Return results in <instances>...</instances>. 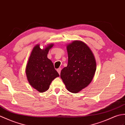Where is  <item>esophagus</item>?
I'll return each instance as SVG.
<instances>
[{
  "mask_svg": "<svg viewBox=\"0 0 125 125\" xmlns=\"http://www.w3.org/2000/svg\"><path fill=\"white\" fill-rule=\"evenodd\" d=\"M61 70H62V68H59L58 69H57V72H58V73H59V74H60V72H61Z\"/></svg>",
  "mask_w": 125,
  "mask_h": 125,
  "instance_id": "obj_1",
  "label": "esophagus"
}]
</instances>
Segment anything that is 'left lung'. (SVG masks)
Instances as JSON below:
<instances>
[{
	"instance_id": "obj_1",
	"label": "left lung",
	"mask_w": 125,
	"mask_h": 125,
	"mask_svg": "<svg viewBox=\"0 0 125 125\" xmlns=\"http://www.w3.org/2000/svg\"><path fill=\"white\" fill-rule=\"evenodd\" d=\"M67 66L61 71L60 77L68 91L76 94L89 84L96 70L95 56L83 42L74 41L66 46Z\"/></svg>"
}]
</instances>
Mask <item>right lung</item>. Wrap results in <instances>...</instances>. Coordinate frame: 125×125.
<instances>
[{
	"instance_id": "1",
	"label": "right lung",
	"mask_w": 125,
	"mask_h": 125,
	"mask_svg": "<svg viewBox=\"0 0 125 125\" xmlns=\"http://www.w3.org/2000/svg\"><path fill=\"white\" fill-rule=\"evenodd\" d=\"M54 44L51 43L43 49L40 44L33 48L26 67L27 78L30 85L40 93L48 90L52 81L59 76L53 63L48 58L50 49Z\"/></svg>"
}]
</instances>
